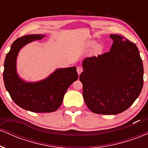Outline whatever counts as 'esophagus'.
<instances>
[{
  "label": "esophagus",
  "instance_id": "obj_1",
  "mask_svg": "<svg viewBox=\"0 0 148 148\" xmlns=\"http://www.w3.org/2000/svg\"><path fill=\"white\" fill-rule=\"evenodd\" d=\"M76 71H77V73L79 75L81 74V72H83V68L81 67H78L77 69H76Z\"/></svg>",
  "mask_w": 148,
  "mask_h": 148
}]
</instances>
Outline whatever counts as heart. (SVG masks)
<instances>
[{
  "mask_svg": "<svg viewBox=\"0 0 148 148\" xmlns=\"http://www.w3.org/2000/svg\"><path fill=\"white\" fill-rule=\"evenodd\" d=\"M88 46H89L90 47H94L95 52L97 53H99L102 51L103 50L102 46L101 45H97V42L95 40H91V41L88 43Z\"/></svg>",
  "mask_w": 148,
  "mask_h": 148,
  "instance_id": "1",
  "label": "heart"
}]
</instances>
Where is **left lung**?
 I'll return each mask as SVG.
<instances>
[{
  "label": "left lung",
  "mask_w": 148,
  "mask_h": 148,
  "mask_svg": "<svg viewBox=\"0 0 148 148\" xmlns=\"http://www.w3.org/2000/svg\"><path fill=\"white\" fill-rule=\"evenodd\" d=\"M109 52L86 58L79 76L83 96L92 112L115 115L126 111L138 98L143 86V65L138 47L111 34Z\"/></svg>",
  "instance_id": "1"
}]
</instances>
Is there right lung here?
Returning <instances> with one entry per match:
<instances>
[{
  "instance_id": "right-lung-1",
  "label": "right lung",
  "mask_w": 148,
  "mask_h": 148,
  "mask_svg": "<svg viewBox=\"0 0 148 148\" xmlns=\"http://www.w3.org/2000/svg\"><path fill=\"white\" fill-rule=\"evenodd\" d=\"M41 35H28L16 39L6 55L3 80L6 90L16 104L35 113H50L60 106L64 95L73 82L78 79L76 67L56 69L45 79L28 82L18 76L16 59L20 50L28 43L40 40Z\"/></svg>"
}]
</instances>
